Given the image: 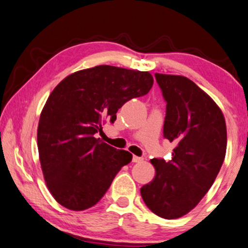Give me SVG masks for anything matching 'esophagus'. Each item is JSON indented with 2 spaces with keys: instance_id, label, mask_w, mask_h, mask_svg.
<instances>
[{
  "instance_id": "esophagus-1",
  "label": "esophagus",
  "mask_w": 248,
  "mask_h": 248,
  "mask_svg": "<svg viewBox=\"0 0 248 248\" xmlns=\"http://www.w3.org/2000/svg\"><path fill=\"white\" fill-rule=\"evenodd\" d=\"M143 161V157H141V156H136V155H133V162H135V163H140V162H142Z\"/></svg>"
}]
</instances>
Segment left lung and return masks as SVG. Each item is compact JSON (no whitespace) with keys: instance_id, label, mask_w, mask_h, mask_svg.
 Segmentation results:
<instances>
[{"instance_id":"obj_1","label":"left lung","mask_w":248,"mask_h":248,"mask_svg":"<svg viewBox=\"0 0 248 248\" xmlns=\"http://www.w3.org/2000/svg\"><path fill=\"white\" fill-rule=\"evenodd\" d=\"M167 102L163 136L172 159H152L155 177L141 188L149 209L166 219L188 214L213 186L227 146L225 117L209 95L189 78L155 74Z\"/></svg>"}]
</instances>
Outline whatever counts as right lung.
Wrapping results in <instances>:
<instances>
[{"mask_svg":"<svg viewBox=\"0 0 248 248\" xmlns=\"http://www.w3.org/2000/svg\"><path fill=\"white\" fill-rule=\"evenodd\" d=\"M149 71L96 66L69 75L57 85L42 109L38 125V150L49 191L70 210L95 206L122 167L132 161L95 138L102 123L116 120L125 103L150 92Z\"/></svg>","mask_w":248,"mask_h":248,"instance_id":"obj_1","label":"right lung"}]
</instances>
